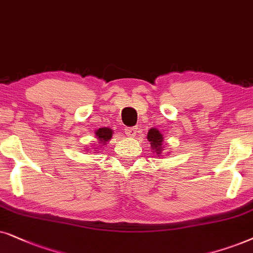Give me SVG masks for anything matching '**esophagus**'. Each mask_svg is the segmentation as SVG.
Masks as SVG:
<instances>
[{
	"label": "esophagus",
	"instance_id": "34e87169",
	"mask_svg": "<svg viewBox=\"0 0 253 253\" xmlns=\"http://www.w3.org/2000/svg\"><path fill=\"white\" fill-rule=\"evenodd\" d=\"M136 127H126V128H125V133L128 136H134L136 134Z\"/></svg>",
	"mask_w": 253,
	"mask_h": 253
}]
</instances>
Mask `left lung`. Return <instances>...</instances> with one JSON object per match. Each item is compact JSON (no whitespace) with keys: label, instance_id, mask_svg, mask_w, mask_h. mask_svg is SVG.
Returning a JSON list of instances; mask_svg holds the SVG:
<instances>
[{"label":"left lung","instance_id":"1","mask_svg":"<svg viewBox=\"0 0 253 253\" xmlns=\"http://www.w3.org/2000/svg\"><path fill=\"white\" fill-rule=\"evenodd\" d=\"M147 139L151 144V149H154V151H156V154H161L162 142H163V136H162L160 130H157L156 128H151L149 132H148ZM157 156H158V155H157Z\"/></svg>","mask_w":253,"mask_h":253}]
</instances>
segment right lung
Returning a JSON list of instances; mask_svg holds the SVG:
<instances>
[{"label": "right lung", "mask_w": 253, "mask_h": 253, "mask_svg": "<svg viewBox=\"0 0 253 253\" xmlns=\"http://www.w3.org/2000/svg\"><path fill=\"white\" fill-rule=\"evenodd\" d=\"M96 136L97 139L100 141V143L105 144V142H107V141L112 137V129L106 128V127H104V128H99L98 130H96Z\"/></svg>", "instance_id": "right-lung-1"}]
</instances>
